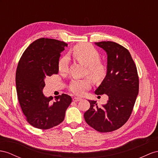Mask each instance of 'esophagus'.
I'll list each match as a JSON object with an SVG mask.
<instances>
[{
	"label": "esophagus",
	"instance_id": "obj_1",
	"mask_svg": "<svg viewBox=\"0 0 158 158\" xmlns=\"http://www.w3.org/2000/svg\"><path fill=\"white\" fill-rule=\"evenodd\" d=\"M81 100V98H74L73 99V101L74 102H79V101Z\"/></svg>",
	"mask_w": 158,
	"mask_h": 158
}]
</instances>
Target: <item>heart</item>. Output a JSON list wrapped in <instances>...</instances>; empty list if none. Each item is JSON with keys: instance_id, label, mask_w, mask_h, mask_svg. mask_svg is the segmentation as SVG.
<instances>
[{"instance_id": "b5f03b06", "label": "heart", "mask_w": 158, "mask_h": 158, "mask_svg": "<svg viewBox=\"0 0 158 158\" xmlns=\"http://www.w3.org/2000/svg\"><path fill=\"white\" fill-rule=\"evenodd\" d=\"M71 54L79 62L87 67V73L94 80L99 79L104 75V67L99 62L100 55L89 44L83 43L75 46L71 51ZM68 64V58L65 56H63L58 63L59 71L60 73L67 72ZM91 81L89 79H75L70 83L69 89L75 95L82 96L91 87Z\"/></svg>"}]
</instances>
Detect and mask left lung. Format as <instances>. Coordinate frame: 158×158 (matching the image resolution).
<instances>
[{"instance_id": "obj_1", "label": "left lung", "mask_w": 158, "mask_h": 158, "mask_svg": "<svg viewBox=\"0 0 158 158\" xmlns=\"http://www.w3.org/2000/svg\"><path fill=\"white\" fill-rule=\"evenodd\" d=\"M95 44L107 55L106 76L95 94H106L108 101L99 107L96 101L88 100L90 108L84 114V118L98 131L110 132L123 126L130 117L139 93V78L127 48L112 41Z\"/></svg>"}]
</instances>
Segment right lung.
Instances as JSON below:
<instances>
[{"mask_svg": "<svg viewBox=\"0 0 158 158\" xmlns=\"http://www.w3.org/2000/svg\"><path fill=\"white\" fill-rule=\"evenodd\" d=\"M67 44L52 39L41 38L32 43L23 52L16 71V86L20 106L32 126L48 129L64 120L72 102L71 96L62 94L46 97L43 93L44 79L59 73L60 52Z\"/></svg>", "mask_w": 158, "mask_h": 158, "instance_id": "obj_1", "label": "right lung"}]
</instances>
